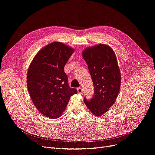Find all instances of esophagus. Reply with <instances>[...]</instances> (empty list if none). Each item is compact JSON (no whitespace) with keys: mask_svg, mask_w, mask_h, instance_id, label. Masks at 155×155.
<instances>
[{"mask_svg":"<svg viewBox=\"0 0 155 155\" xmlns=\"http://www.w3.org/2000/svg\"><path fill=\"white\" fill-rule=\"evenodd\" d=\"M77 91H78V93L79 94H82L83 92V89L82 87H78L77 88Z\"/></svg>","mask_w":155,"mask_h":155,"instance_id":"esophagus-1","label":"esophagus"}]
</instances>
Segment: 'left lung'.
<instances>
[{
	"instance_id": "left-lung-1",
	"label": "left lung",
	"mask_w": 155,
	"mask_h": 155,
	"mask_svg": "<svg viewBox=\"0 0 155 155\" xmlns=\"http://www.w3.org/2000/svg\"><path fill=\"white\" fill-rule=\"evenodd\" d=\"M82 55L94 89L93 98L84 101L94 116H101L115 102L121 85L116 56L109 46L103 44L85 48Z\"/></svg>"
}]
</instances>
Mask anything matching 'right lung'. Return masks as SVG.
I'll return each instance as SVG.
<instances>
[{
    "label": "right lung",
    "mask_w": 155,
    "mask_h": 155,
    "mask_svg": "<svg viewBox=\"0 0 155 155\" xmlns=\"http://www.w3.org/2000/svg\"><path fill=\"white\" fill-rule=\"evenodd\" d=\"M73 49L60 42L51 43L34 57L28 68L27 85L38 110L50 119L61 116L70 97L77 93L68 83L64 66Z\"/></svg>",
    "instance_id": "1"
}]
</instances>
